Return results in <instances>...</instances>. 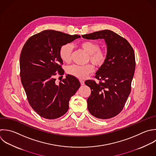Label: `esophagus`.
Listing matches in <instances>:
<instances>
[{
	"instance_id": "esophagus-1",
	"label": "esophagus",
	"mask_w": 156,
	"mask_h": 156,
	"mask_svg": "<svg viewBox=\"0 0 156 156\" xmlns=\"http://www.w3.org/2000/svg\"><path fill=\"white\" fill-rule=\"evenodd\" d=\"M80 84L82 85H83L85 84V82L83 80H80Z\"/></svg>"
}]
</instances>
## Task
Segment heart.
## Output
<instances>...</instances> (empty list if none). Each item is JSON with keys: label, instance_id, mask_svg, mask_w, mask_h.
I'll list each match as a JSON object with an SVG mask.
<instances>
[{"label": "heart", "instance_id": "b5f03b06", "mask_svg": "<svg viewBox=\"0 0 156 156\" xmlns=\"http://www.w3.org/2000/svg\"><path fill=\"white\" fill-rule=\"evenodd\" d=\"M80 47L88 54V62L90 61L95 66L99 68L106 62L107 58V51L99 48V44L93 41H85L80 43ZM73 52V46L69 43L63 44L59 49V56L65 63L70 62ZM94 71V66L91 64L80 66L73 65L66 69L67 74L82 79Z\"/></svg>", "mask_w": 156, "mask_h": 156}]
</instances>
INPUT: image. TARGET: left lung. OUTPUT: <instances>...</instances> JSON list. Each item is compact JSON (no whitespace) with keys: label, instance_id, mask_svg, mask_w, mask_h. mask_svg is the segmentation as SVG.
I'll return each mask as SVG.
<instances>
[{"label":"left lung","instance_id":"8db88e82","mask_svg":"<svg viewBox=\"0 0 156 156\" xmlns=\"http://www.w3.org/2000/svg\"><path fill=\"white\" fill-rule=\"evenodd\" d=\"M88 40L104 39L107 46V58L93 80L85 81L91 90L87 99L88 109L96 118L105 119L118 115L123 109L131 91L135 69L133 49L123 37L109 30L82 36Z\"/></svg>","mask_w":156,"mask_h":156}]
</instances>
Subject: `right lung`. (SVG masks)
Listing matches in <instances>:
<instances>
[{"label": "right lung", "instance_id": "right-lung-1", "mask_svg": "<svg viewBox=\"0 0 156 156\" xmlns=\"http://www.w3.org/2000/svg\"><path fill=\"white\" fill-rule=\"evenodd\" d=\"M61 32L46 30L30 37L20 55V76L28 102L40 116L58 118L69 108V101L80 86L78 79L67 75L56 84V74L63 75L60 47L80 38Z\"/></svg>", "mask_w": 156, "mask_h": 156}]
</instances>
